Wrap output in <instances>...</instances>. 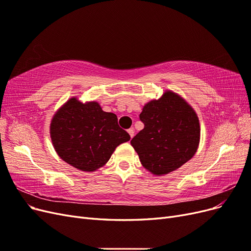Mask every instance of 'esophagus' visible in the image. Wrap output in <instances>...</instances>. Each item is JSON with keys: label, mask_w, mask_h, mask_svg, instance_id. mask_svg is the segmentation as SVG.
<instances>
[{"label": "esophagus", "mask_w": 251, "mask_h": 251, "mask_svg": "<svg viewBox=\"0 0 251 251\" xmlns=\"http://www.w3.org/2000/svg\"><path fill=\"white\" fill-rule=\"evenodd\" d=\"M127 133H128V135H130V137H131V138H133V137H134V130H133V128H128V130H127Z\"/></svg>", "instance_id": "34e87169"}]
</instances>
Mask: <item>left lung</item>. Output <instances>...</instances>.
<instances>
[{"label": "left lung", "mask_w": 251, "mask_h": 251, "mask_svg": "<svg viewBox=\"0 0 251 251\" xmlns=\"http://www.w3.org/2000/svg\"><path fill=\"white\" fill-rule=\"evenodd\" d=\"M141 130L131 140L143 168L163 176L181 168L195 156L200 143V123L183 97L166 90L158 100L143 105Z\"/></svg>", "instance_id": "8db88e82"}]
</instances>
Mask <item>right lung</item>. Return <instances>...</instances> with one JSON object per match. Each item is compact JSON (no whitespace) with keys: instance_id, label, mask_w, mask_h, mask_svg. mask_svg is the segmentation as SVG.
<instances>
[{"instance_id":"add662e5","label":"right lung","mask_w":251,"mask_h":251,"mask_svg":"<svg viewBox=\"0 0 251 251\" xmlns=\"http://www.w3.org/2000/svg\"><path fill=\"white\" fill-rule=\"evenodd\" d=\"M50 137L59 158L88 173L100 169L119 144L131 139L115 114L102 111L97 101L82 102L77 97L68 100L53 115Z\"/></svg>"}]
</instances>
